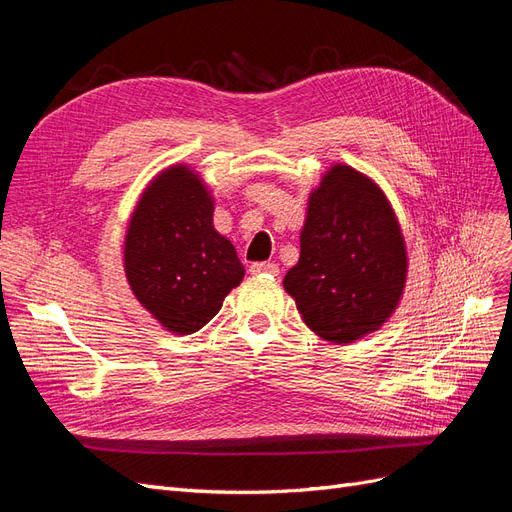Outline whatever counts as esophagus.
I'll return each mask as SVG.
<instances>
[{"mask_svg": "<svg viewBox=\"0 0 512 512\" xmlns=\"http://www.w3.org/2000/svg\"><path fill=\"white\" fill-rule=\"evenodd\" d=\"M250 273L260 275V273H269V275H280V267L275 262H254L250 267Z\"/></svg>", "mask_w": 512, "mask_h": 512, "instance_id": "obj_1", "label": "esophagus"}]
</instances>
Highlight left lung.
<instances>
[{
	"instance_id": "left-lung-1",
	"label": "left lung",
	"mask_w": 512,
	"mask_h": 512,
	"mask_svg": "<svg viewBox=\"0 0 512 512\" xmlns=\"http://www.w3.org/2000/svg\"><path fill=\"white\" fill-rule=\"evenodd\" d=\"M406 267L389 200L354 168L333 166L309 196L301 256L284 277L307 327L335 344L378 331L399 303Z\"/></svg>"
}]
</instances>
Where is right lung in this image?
Listing matches in <instances>:
<instances>
[{"label": "right lung", "mask_w": 512, "mask_h": 512, "mask_svg": "<svg viewBox=\"0 0 512 512\" xmlns=\"http://www.w3.org/2000/svg\"><path fill=\"white\" fill-rule=\"evenodd\" d=\"M123 260L136 299L181 335L203 329L245 273L235 247L213 228L207 188L185 166L166 170L143 194Z\"/></svg>", "instance_id": "1"}]
</instances>
